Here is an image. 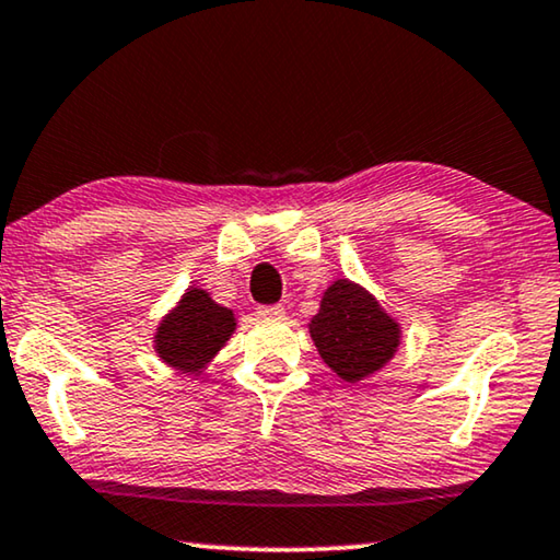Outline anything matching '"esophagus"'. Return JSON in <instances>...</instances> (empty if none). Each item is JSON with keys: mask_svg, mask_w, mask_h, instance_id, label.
<instances>
[{"mask_svg": "<svg viewBox=\"0 0 560 560\" xmlns=\"http://www.w3.org/2000/svg\"><path fill=\"white\" fill-rule=\"evenodd\" d=\"M257 315L267 320H278V318H285V307L282 305H262L257 307Z\"/></svg>", "mask_w": 560, "mask_h": 560, "instance_id": "obj_1", "label": "esophagus"}]
</instances>
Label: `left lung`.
<instances>
[{
	"mask_svg": "<svg viewBox=\"0 0 560 560\" xmlns=\"http://www.w3.org/2000/svg\"><path fill=\"white\" fill-rule=\"evenodd\" d=\"M307 328L326 366L348 384L374 376L401 343L399 323L366 288L346 278L323 293Z\"/></svg>",
	"mask_w": 560,
	"mask_h": 560,
	"instance_id": "left-lung-1",
	"label": "left lung"
}]
</instances>
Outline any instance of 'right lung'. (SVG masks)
Segmentation results:
<instances>
[{"label": "right lung", "mask_w": 560, "mask_h": 560, "mask_svg": "<svg viewBox=\"0 0 560 560\" xmlns=\"http://www.w3.org/2000/svg\"><path fill=\"white\" fill-rule=\"evenodd\" d=\"M237 328L230 307L214 303L201 288H189L153 334V351L166 366L199 376Z\"/></svg>", "instance_id": "right-lung-1"}]
</instances>
